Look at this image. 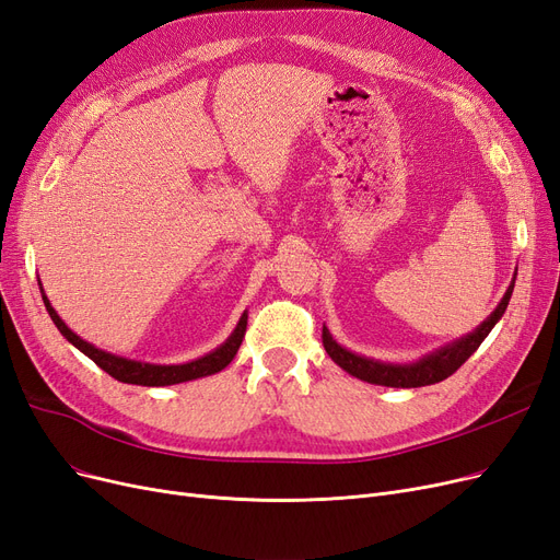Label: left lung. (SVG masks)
Segmentation results:
<instances>
[{
  "label": "left lung",
  "instance_id": "left-lung-1",
  "mask_svg": "<svg viewBox=\"0 0 560 560\" xmlns=\"http://www.w3.org/2000/svg\"><path fill=\"white\" fill-rule=\"evenodd\" d=\"M514 279H516V272H514ZM514 279L508 285L503 300L499 302V306L493 308L487 320H482L466 337L452 341L447 346H441L439 350H433V353L420 358L418 362L392 364V362H381V360L366 358V355H358V353H353V350H348L341 343H337V339L329 335V329L325 325H323V346L327 350V355L332 358L343 371H348L350 376H355L371 385L424 387V385L441 383L447 376H452L454 371H457L475 353V350L480 348V343L487 339L493 325L503 318L505 308L510 304V298H512V291H514Z\"/></svg>",
  "mask_w": 560,
  "mask_h": 560
}]
</instances>
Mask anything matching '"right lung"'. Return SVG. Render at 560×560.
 <instances>
[{"instance_id": "right-lung-1", "label": "right lung", "mask_w": 560, "mask_h": 560, "mask_svg": "<svg viewBox=\"0 0 560 560\" xmlns=\"http://www.w3.org/2000/svg\"><path fill=\"white\" fill-rule=\"evenodd\" d=\"M38 288H40V298H44L46 312L50 314L52 323L57 325V329L61 332L69 343H73L80 353H85L94 364H98L106 374H110L115 381L119 383H129V385H144V387H165V385H177V383H186V381H196V378H205L219 374L221 369H225L228 364L233 362V358L237 355V350L242 346L244 332H246V318L248 314L244 312L233 329V335L228 337L219 348L210 350V353L184 362V364H152V362H140V360H129L121 355H113L108 350H101L94 343L80 339L71 327H67V323L57 316V312L52 308L48 295L44 293V285H40L38 279Z\"/></svg>"}]
</instances>
